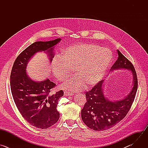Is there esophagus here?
I'll return each instance as SVG.
<instances>
[{"label": "esophagus", "instance_id": "esophagus-1", "mask_svg": "<svg viewBox=\"0 0 148 148\" xmlns=\"http://www.w3.org/2000/svg\"><path fill=\"white\" fill-rule=\"evenodd\" d=\"M64 95H66V96H71V95H74L73 93L70 92H67V91H65L64 92Z\"/></svg>", "mask_w": 148, "mask_h": 148}]
</instances>
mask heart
Wrapping results in <instances>:
<instances>
[{
  "label": "heart",
  "instance_id": "b5f03b06",
  "mask_svg": "<svg viewBox=\"0 0 148 148\" xmlns=\"http://www.w3.org/2000/svg\"><path fill=\"white\" fill-rule=\"evenodd\" d=\"M112 59L110 49L91 43L79 44L67 47L51 64L52 71L60 81H64L74 73L77 75L61 85L71 91L82 90L97 84L106 74Z\"/></svg>",
  "mask_w": 148,
  "mask_h": 148
}]
</instances>
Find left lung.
I'll use <instances>...</instances> for the list:
<instances>
[{
  "label": "left lung",
  "mask_w": 148,
  "mask_h": 148,
  "mask_svg": "<svg viewBox=\"0 0 148 148\" xmlns=\"http://www.w3.org/2000/svg\"><path fill=\"white\" fill-rule=\"evenodd\" d=\"M116 52L118 58L111 69L131 70L134 77L133 87L125 98L116 102L110 101L104 97L102 89L103 80L86 92L87 102L81 110V118L84 123L94 131L107 130L122 120L130 110L136 96L138 78L134 65L118 50Z\"/></svg>",
  "instance_id": "8db88e82"
}]
</instances>
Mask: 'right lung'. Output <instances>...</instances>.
Returning a JSON list of instances; mask_svg holds the SVG:
<instances>
[{"label":"right lung","mask_w":148,"mask_h":148,"mask_svg":"<svg viewBox=\"0 0 148 148\" xmlns=\"http://www.w3.org/2000/svg\"><path fill=\"white\" fill-rule=\"evenodd\" d=\"M60 40L57 38L33 43L17 56L10 73L11 92L18 110L30 125L40 129L48 128L58 121V101L64 92L60 90L52 94L56 84L48 78L41 82L32 80L26 68L29 59L37 51L47 50L51 61L54 56L52 47Z\"/></svg>","instance_id":"right-lung-1"}]
</instances>
